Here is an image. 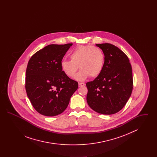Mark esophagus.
I'll return each mask as SVG.
<instances>
[{
	"label": "esophagus",
	"mask_w": 157,
	"mask_h": 157,
	"mask_svg": "<svg viewBox=\"0 0 157 157\" xmlns=\"http://www.w3.org/2000/svg\"><path fill=\"white\" fill-rule=\"evenodd\" d=\"M78 84H79V87H80V86H84V85H85V83H83V82H79Z\"/></svg>",
	"instance_id": "1"
}]
</instances>
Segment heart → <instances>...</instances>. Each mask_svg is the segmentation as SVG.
Listing matches in <instances>:
<instances>
[{"mask_svg": "<svg viewBox=\"0 0 157 157\" xmlns=\"http://www.w3.org/2000/svg\"><path fill=\"white\" fill-rule=\"evenodd\" d=\"M71 60L63 59L60 62L63 72L68 77H73L78 69L81 71L75 78L84 81L88 78H96L101 74L104 66L105 55L102 50L97 46L81 45L69 54Z\"/></svg>", "mask_w": 157, "mask_h": 157, "instance_id": "heart-1", "label": "heart"}]
</instances>
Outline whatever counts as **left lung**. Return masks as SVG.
Returning <instances> with one entry per match:
<instances>
[{"label": "left lung", "instance_id": "left-lung-1", "mask_svg": "<svg viewBox=\"0 0 157 157\" xmlns=\"http://www.w3.org/2000/svg\"><path fill=\"white\" fill-rule=\"evenodd\" d=\"M104 53L101 74L86 83V101L95 112L111 115L121 111L131 97L133 88L132 67L129 58L111 44H96Z\"/></svg>", "mask_w": 157, "mask_h": 157}]
</instances>
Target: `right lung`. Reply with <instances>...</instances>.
<instances>
[{"label":"right lung","instance_id":"right-lung-1","mask_svg":"<svg viewBox=\"0 0 157 157\" xmlns=\"http://www.w3.org/2000/svg\"><path fill=\"white\" fill-rule=\"evenodd\" d=\"M72 44L49 45L33 54L26 71L25 89L35 109L53 117L63 112L78 83L61 69L60 62Z\"/></svg>","mask_w":157,"mask_h":157}]
</instances>
